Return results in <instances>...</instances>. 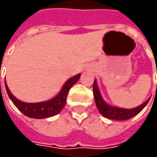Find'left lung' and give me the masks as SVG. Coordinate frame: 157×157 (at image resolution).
<instances>
[{
  "label": "left lung",
  "mask_w": 157,
  "mask_h": 157,
  "mask_svg": "<svg viewBox=\"0 0 157 157\" xmlns=\"http://www.w3.org/2000/svg\"><path fill=\"white\" fill-rule=\"evenodd\" d=\"M93 89H94V100H95V103H96L98 110L104 117L111 119V120L125 121V120H128L130 118L134 117L135 115L138 114L142 111L150 100V98H149L143 104L137 106L136 108H132V109L120 108V107H115V106H113V105H108L105 103L101 97V94H100L99 87L97 86L96 80H94V82Z\"/></svg>",
  "instance_id": "8db88e82"
}]
</instances>
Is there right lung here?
<instances>
[{
	"label": "right lung",
	"instance_id": "add662e5",
	"mask_svg": "<svg viewBox=\"0 0 157 157\" xmlns=\"http://www.w3.org/2000/svg\"><path fill=\"white\" fill-rule=\"evenodd\" d=\"M80 78V74L74 76L71 78L61 89L59 94L52 100L38 102V103H26L22 102L21 100H17L13 94L10 93L9 87L5 81V86L8 95L14 103V105L20 110V111L28 117L34 118V119H44L54 116L59 113L63 109L66 103V98L68 95V92L71 87L76 84Z\"/></svg>",
	"mask_w": 157,
	"mask_h": 157
}]
</instances>
